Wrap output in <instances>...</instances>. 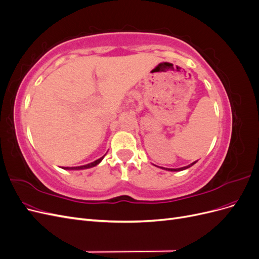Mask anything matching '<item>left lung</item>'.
Listing matches in <instances>:
<instances>
[{
    "label": "left lung",
    "instance_id": "obj_1",
    "mask_svg": "<svg viewBox=\"0 0 259 259\" xmlns=\"http://www.w3.org/2000/svg\"><path fill=\"white\" fill-rule=\"evenodd\" d=\"M195 163H197V161L193 162V163H191V164H189V165L184 166V167H180V168H164V167H161V168H163V169H166V170H170V171H179V170H184V169H186V168H189L190 166H192L193 164H195ZM158 167H160V166H158Z\"/></svg>",
    "mask_w": 259,
    "mask_h": 259
}]
</instances>
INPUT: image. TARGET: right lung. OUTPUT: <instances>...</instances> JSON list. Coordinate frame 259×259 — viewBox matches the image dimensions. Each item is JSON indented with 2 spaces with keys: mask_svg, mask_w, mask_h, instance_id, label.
<instances>
[{
  "mask_svg": "<svg viewBox=\"0 0 259 259\" xmlns=\"http://www.w3.org/2000/svg\"><path fill=\"white\" fill-rule=\"evenodd\" d=\"M104 156H105V155H104ZM104 156H101L100 159H98V160H96V161H94V162H92V163L86 164V165H81V166H73V167H62V168H64V169H70V170H79V169H86V168H91V167H94V166L98 165V164H99L101 161H103Z\"/></svg>",
  "mask_w": 259,
  "mask_h": 259,
  "instance_id": "1",
  "label": "right lung"
}]
</instances>
